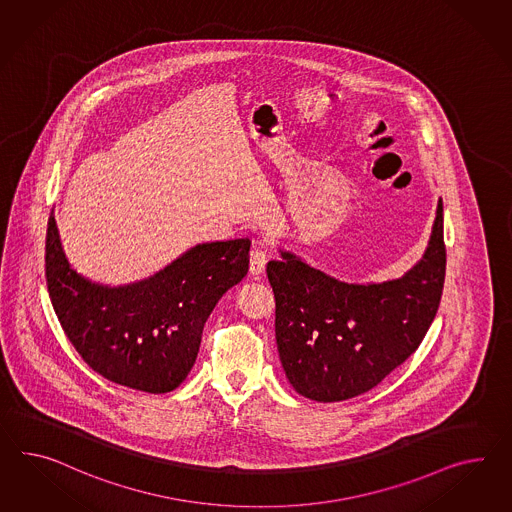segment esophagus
<instances>
[{
  "mask_svg": "<svg viewBox=\"0 0 512 512\" xmlns=\"http://www.w3.org/2000/svg\"><path fill=\"white\" fill-rule=\"evenodd\" d=\"M264 268H266V251L261 242H255L251 249V257H249V272H251V276H261Z\"/></svg>",
  "mask_w": 512,
  "mask_h": 512,
  "instance_id": "obj_1",
  "label": "esophagus"
}]
</instances>
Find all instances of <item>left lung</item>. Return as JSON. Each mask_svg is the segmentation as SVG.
Instances as JSON below:
<instances>
[{"label":"left lung","mask_w":512,"mask_h":512,"mask_svg":"<svg viewBox=\"0 0 512 512\" xmlns=\"http://www.w3.org/2000/svg\"><path fill=\"white\" fill-rule=\"evenodd\" d=\"M279 255L266 274L289 382L311 401L358 397L414 354L436 317L445 279L442 199L427 248L401 277L346 283L292 251Z\"/></svg>","instance_id":"8db88e82"}]
</instances>
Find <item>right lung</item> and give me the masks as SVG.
Returning a JSON list of instances; mask_svg holds the SVG:
<instances>
[{
	"mask_svg": "<svg viewBox=\"0 0 512 512\" xmlns=\"http://www.w3.org/2000/svg\"><path fill=\"white\" fill-rule=\"evenodd\" d=\"M249 246V238L195 244L156 274L111 287L70 264L52 212L46 285L70 343L95 373L167 393L192 371L212 309L248 274Z\"/></svg>",
	"mask_w": 512,
	"mask_h": 512,
	"instance_id": "1",
	"label": "right lung"
}]
</instances>
